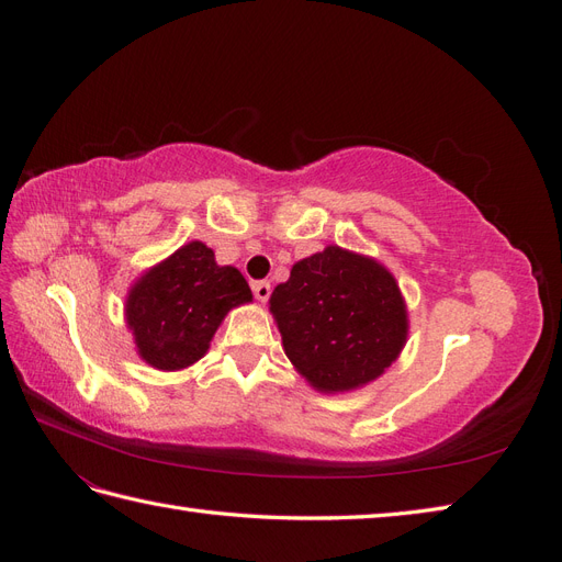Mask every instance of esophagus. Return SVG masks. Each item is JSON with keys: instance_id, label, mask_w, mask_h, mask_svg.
I'll use <instances>...</instances> for the list:
<instances>
[{"instance_id": "esophagus-1", "label": "esophagus", "mask_w": 562, "mask_h": 562, "mask_svg": "<svg viewBox=\"0 0 562 562\" xmlns=\"http://www.w3.org/2000/svg\"><path fill=\"white\" fill-rule=\"evenodd\" d=\"M252 293L260 302H267L271 295V283L269 281H255L252 283Z\"/></svg>"}]
</instances>
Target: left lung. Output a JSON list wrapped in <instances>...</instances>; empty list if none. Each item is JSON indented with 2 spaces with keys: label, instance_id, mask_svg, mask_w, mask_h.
Here are the masks:
<instances>
[{
  "label": "left lung",
  "instance_id": "8db88e82",
  "mask_svg": "<svg viewBox=\"0 0 562 562\" xmlns=\"http://www.w3.org/2000/svg\"><path fill=\"white\" fill-rule=\"evenodd\" d=\"M269 312L288 361L321 394H345L384 375L411 328L394 274L339 246L295 262L271 293Z\"/></svg>",
  "mask_w": 562,
  "mask_h": 562
}]
</instances>
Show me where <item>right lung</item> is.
I'll list each match as a JSON object with an SVG mask.
<instances>
[{
	"instance_id": "1",
	"label": "right lung",
	"mask_w": 562,
	"mask_h": 562,
	"mask_svg": "<svg viewBox=\"0 0 562 562\" xmlns=\"http://www.w3.org/2000/svg\"><path fill=\"white\" fill-rule=\"evenodd\" d=\"M248 302L252 293L241 271L217 265L206 244L190 241L133 281L124 318L140 359L176 372L203 359L220 323Z\"/></svg>"
}]
</instances>
